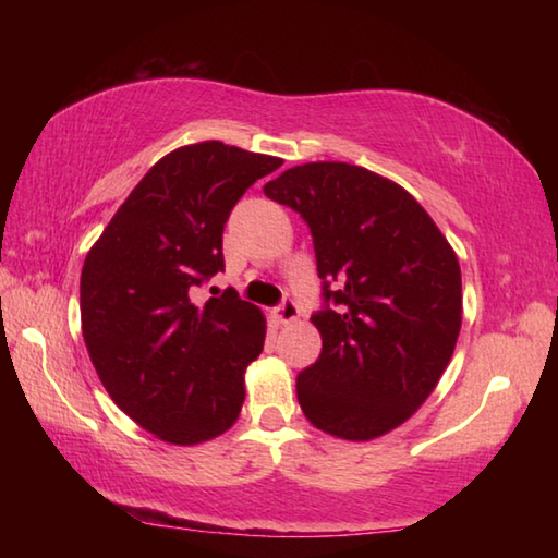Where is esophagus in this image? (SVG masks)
I'll list each match as a JSON object with an SVG mask.
<instances>
[{
  "mask_svg": "<svg viewBox=\"0 0 558 558\" xmlns=\"http://www.w3.org/2000/svg\"><path fill=\"white\" fill-rule=\"evenodd\" d=\"M272 317L278 319L280 325H290V323H295V319L300 317V307H298V302L295 300H282L280 305L272 310Z\"/></svg>",
  "mask_w": 558,
  "mask_h": 558,
  "instance_id": "esophagus-1",
  "label": "esophagus"
}]
</instances>
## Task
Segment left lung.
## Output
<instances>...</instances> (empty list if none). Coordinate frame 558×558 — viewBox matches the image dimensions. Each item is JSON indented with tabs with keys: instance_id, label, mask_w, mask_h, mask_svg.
<instances>
[{
	"instance_id": "1",
	"label": "left lung",
	"mask_w": 558,
	"mask_h": 558,
	"mask_svg": "<svg viewBox=\"0 0 558 558\" xmlns=\"http://www.w3.org/2000/svg\"><path fill=\"white\" fill-rule=\"evenodd\" d=\"M307 221L325 310L317 362L298 374L315 428L372 440L421 409L462 325L460 263L428 211L391 179L347 162H307L263 186Z\"/></svg>"
}]
</instances>
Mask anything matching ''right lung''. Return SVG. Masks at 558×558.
I'll return each mask as SVG.
<instances>
[{
	"label": "right lung",
	"mask_w": 558,
	"mask_h": 558,
	"mask_svg": "<svg viewBox=\"0 0 558 558\" xmlns=\"http://www.w3.org/2000/svg\"><path fill=\"white\" fill-rule=\"evenodd\" d=\"M282 159L219 140L179 147L140 179L81 272V327L102 386L137 426L174 446L229 430L266 342V317L226 290L194 300L223 270L235 202Z\"/></svg>",
	"instance_id": "right-lung-1"
}]
</instances>
